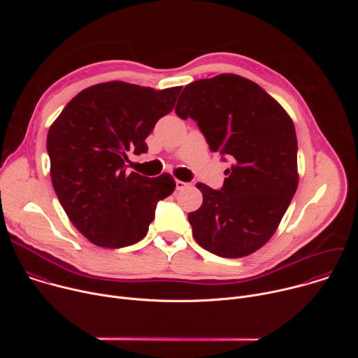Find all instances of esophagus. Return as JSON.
<instances>
[{
  "label": "esophagus",
  "instance_id": "obj_1",
  "mask_svg": "<svg viewBox=\"0 0 358 358\" xmlns=\"http://www.w3.org/2000/svg\"><path fill=\"white\" fill-rule=\"evenodd\" d=\"M176 187H177V189L178 191H181V189H184V188H187L188 187V184L185 182V181H181V180H177L176 181Z\"/></svg>",
  "mask_w": 358,
  "mask_h": 358
}]
</instances>
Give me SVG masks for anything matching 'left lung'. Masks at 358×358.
Wrapping results in <instances>:
<instances>
[{
    "label": "left lung",
    "mask_w": 358,
    "mask_h": 358,
    "mask_svg": "<svg viewBox=\"0 0 358 358\" xmlns=\"http://www.w3.org/2000/svg\"><path fill=\"white\" fill-rule=\"evenodd\" d=\"M176 113L194 119L210 148L231 159L224 187L196 184L202 206L188 214L195 241L222 258H243L278 229L297 189L293 120L258 83L234 73L184 87Z\"/></svg>",
    "instance_id": "left-lung-1"
}]
</instances>
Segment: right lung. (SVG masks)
<instances>
[{
  "label": "right lung",
  "mask_w": 358,
  "mask_h": 358,
  "mask_svg": "<svg viewBox=\"0 0 358 358\" xmlns=\"http://www.w3.org/2000/svg\"><path fill=\"white\" fill-rule=\"evenodd\" d=\"M182 86L156 90L127 82L79 92L50 124V178L76 229L101 248L143 239L157 202L176 188L173 176L150 178L126 171L127 152L147 151L145 138L169 115Z\"/></svg>",
  "instance_id": "right-lung-1"
}]
</instances>
